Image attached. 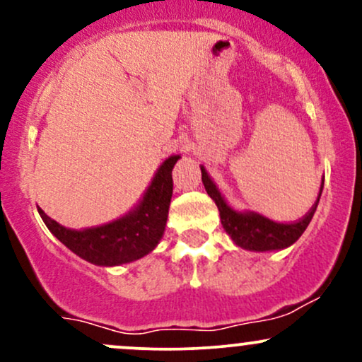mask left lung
<instances>
[{"mask_svg":"<svg viewBox=\"0 0 362 362\" xmlns=\"http://www.w3.org/2000/svg\"><path fill=\"white\" fill-rule=\"evenodd\" d=\"M201 172L202 184H204L207 194L211 195V199H213L219 209L223 228L238 247L247 248V250H279V248H286L293 245L310 224L315 211H317L320 195H322V190H320L317 202L311 206V209L301 219L293 223H277L259 213H238V211H233L224 202V199L219 194V190L216 189L209 175H207L204 167H201Z\"/></svg>","mask_w":362,"mask_h":362,"instance_id":"left-lung-1","label":"left lung"}]
</instances>
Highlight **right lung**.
Instances as JSON below:
<instances>
[{
  "instance_id": "add662e5",
  "label": "right lung",
  "mask_w": 362,
  "mask_h": 362,
  "mask_svg": "<svg viewBox=\"0 0 362 362\" xmlns=\"http://www.w3.org/2000/svg\"><path fill=\"white\" fill-rule=\"evenodd\" d=\"M180 156L163 161L141 204L132 213L88 230H69L49 218L40 207V218L59 242L95 265H120L138 260L156 247L163 236L173 192L172 170Z\"/></svg>"
}]
</instances>
